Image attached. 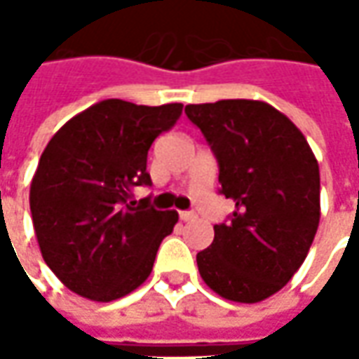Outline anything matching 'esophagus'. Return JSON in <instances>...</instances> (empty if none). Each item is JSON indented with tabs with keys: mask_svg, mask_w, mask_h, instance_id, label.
<instances>
[{
	"mask_svg": "<svg viewBox=\"0 0 359 359\" xmlns=\"http://www.w3.org/2000/svg\"><path fill=\"white\" fill-rule=\"evenodd\" d=\"M180 219H182V222H194V219H196V214H194V212H180Z\"/></svg>",
	"mask_w": 359,
	"mask_h": 359,
	"instance_id": "esophagus-1",
	"label": "esophagus"
}]
</instances>
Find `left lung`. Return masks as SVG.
<instances>
[{"label":"left lung","mask_w":359,"mask_h":359,"mask_svg":"<svg viewBox=\"0 0 359 359\" xmlns=\"http://www.w3.org/2000/svg\"><path fill=\"white\" fill-rule=\"evenodd\" d=\"M210 144L228 224L198 254L201 280L231 302L255 304L280 292L310 252L320 224V168L304 133L266 102L186 105Z\"/></svg>","instance_id":"8db88e82"}]
</instances>
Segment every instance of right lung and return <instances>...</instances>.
<instances>
[{
    "label": "right lung",
    "instance_id": "right-lung-1",
    "mask_svg": "<svg viewBox=\"0 0 359 359\" xmlns=\"http://www.w3.org/2000/svg\"><path fill=\"white\" fill-rule=\"evenodd\" d=\"M182 104L158 107L104 100L72 118L49 140L29 189L41 255L65 287L93 302L128 296L147 280L158 248L177 224L149 198L147 151L172 130Z\"/></svg>",
    "mask_w": 359,
    "mask_h": 359
}]
</instances>
